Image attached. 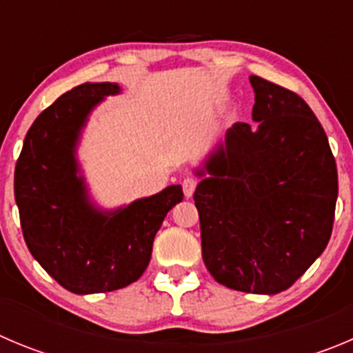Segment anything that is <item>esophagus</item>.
Masks as SVG:
<instances>
[{"instance_id":"1","label":"esophagus","mask_w":353,"mask_h":353,"mask_svg":"<svg viewBox=\"0 0 353 353\" xmlns=\"http://www.w3.org/2000/svg\"><path fill=\"white\" fill-rule=\"evenodd\" d=\"M196 190V179H193V177H186V179L183 181V192H184V196L186 199H190V196H193V193H195Z\"/></svg>"}]
</instances>
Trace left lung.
I'll return each mask as SVG.
<instances>
[{"instance_id":"1","label":"left lung","mask_w":353,"mask_h":353,"mask_svg":"<svg viewBox=\"0 0 353 353\" xmlns=\"http://www.w3.org/2000/svg\"><path fill=\"white\" fill-rule=\"evenodd\" d=\"M251 85L258 123L226 132L193 200L210 275L235 291L276 294L331 239L338 170L321 121L296 92L259 77Z\"/></svg>"}]
</instances>
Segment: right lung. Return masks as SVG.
Here are the masks:
<instances>
[{
	"label": "right lung",
	"mask_w": 353,
	"mask_h": 353,
	"mask_svg": "<svg viewBox=\"0 0 353 353\" xmlns=\"http://www.w3.org/2000/svg\"><path fill=\"white\" fill-rule=\"evenodd\" d=\"M118 92L117 83L106 81L61 95L31 125L15 165L13 190L29 252L74 294L117 291L136 282L167 212L183 200L181 186L114 212H99L87 200L74 148L92 108Z\"/></svg>",
	"instance_id": "1"
}]
</instances>
